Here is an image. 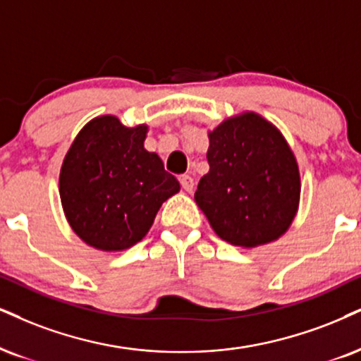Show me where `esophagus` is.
<instances>
[{
  "label": "esophagus",
  "mask_w": 361,
  "mask_h": 361,
  "mask_svg": "<svg viewBox=\"0 0 361 361\" xmlns=\"http://www.w3.org/2000/svg\"><path fill=\"white\" fill-rule=\"evenodd\" d=\"M179 180H180L182 189H184L185 192H192V190H194V179H192V177L185 173V176H180Z\"/></svg>",
  "instance_id": "34e87169"
}]
</instances>
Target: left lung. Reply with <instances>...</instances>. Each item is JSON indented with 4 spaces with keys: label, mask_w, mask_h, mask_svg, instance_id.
Returning <instances> with one entry per match:
<instances>
[{
    "label": "left lung",
    "mask_w": 361,
    "mask_h": 361,
    "mask_svg": "<svg viewBox=\"0 0 361 361\" xmlns=\"http://www.w3.org/2000/svg\"><path fill=\"white\" fill-rule=\"evenodd\" d=\"M209 172L194 199L221 239L256 247L286 233L300 204V171L281 132L255 112L209 132Z\"/></svg>",
    "instance_id": "1"
}]
</instances>
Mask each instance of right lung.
<instances>
[{
	"instance_id": "obj_1",
	"label": "right lung",
	"mask_w": 361,
	"mask_h": 361,
	"mask_svg": "<svg viewBox=\"0 0 361 361\" xmlns=\"http://www.w3.org/2000/svg\"><path fill=\"white\" fill-rule=\"evenodd\" d=\"M147 126L114 115L90 120L65 155L60 199L75 234L100 251H123L145 238L155 214L180 190L155 152L144 149Z\"/></svg>"
}]
</instances>
